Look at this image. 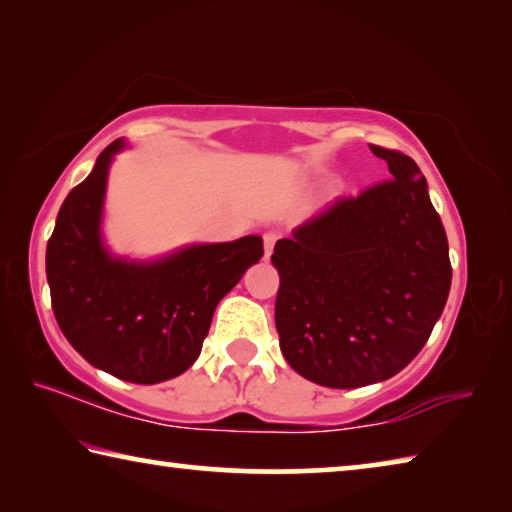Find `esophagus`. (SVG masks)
<instances>
[{"mask_svg": "<svg viewBox=\"0 0 512 512\" xmlns=\"http://www.w3.org/2000/svg\"><path fill=\"white\" fill-rule=\"evenodd\" d=\"M275 241H277V232H266V235H264V259L273 255Z\"/></svg>", "mask_w": 512, "mask_h": 512, "instance_id": "34e87169", "label": "esophagus"}]
</instances>
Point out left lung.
Returning <instances> with one entry per match:
<instances>
[{"label":"left lung","mask_w":512,"mask_h":512,"mask_svg":"<svg viewBox=\"0 0 512 512\" xmlns=\"http://www.w3.org/2000/svg\"><path fill=\"white\" fill-rule=\"evenodd\" d=\"M388 180L343 198L275 244V327L289 366L359 388L418 357L452 287L447 235L409 155L370 146Z\"/></svg>","instance_id":"1"}]
</instances>
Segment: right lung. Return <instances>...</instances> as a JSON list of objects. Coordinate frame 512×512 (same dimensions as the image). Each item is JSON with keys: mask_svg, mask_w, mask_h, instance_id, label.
I'll use <instances>...</instances> for the list:
<instances>
[{"mask_svg": "<svg viewBox=\"0 0 512 512\" xmlns=\"http://www.w3.org/2000/svg\"><path fill=\"white\" fill-rule=\"evenodd\" d=\"M112 142L67 194L47 244V282L60 332L81 357L131 384L183 375L201 354L214 309L264 255L262 237L189 244L153 259L112 253L103 205Z\"/></svg>", "mask_w": 512, "mask_h": 512, "instance_id": "1", "label": "right lung"}]
</instances>
